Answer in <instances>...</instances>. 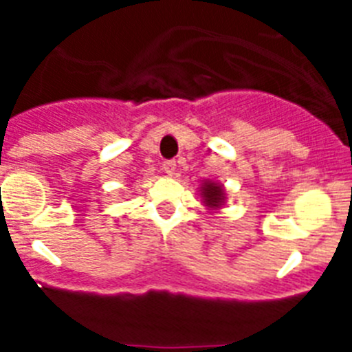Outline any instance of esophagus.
I'll use <instances>...</instances> for the list:
<instances>
[{
  "label": "esophagus",
  "mask_w": 352,
  "mask_h": 352,
  "mask_svg": "<svg viewBox=\"0 0 352 352\" xmlns=\"http://www.w3.org/2000/svg\"><path fill=\"white\" fill-rule=\"evenodd\" d=\"M162 169L166 170L167 174H174V170H176V160H166L162 164Z\"/></svg>",
  "instance_id": "34e87169"
}]
</instances>
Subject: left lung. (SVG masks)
<instances>
[{"label":"left lung","instance_id":"left-lung-1","mask_svg":"<svg viewBox=\"0 0 352 352\" xmlns=\"http://www.w3.org/2000/svg\"><path fill=\"white\" fill-rule=\"evenodd\" d=\"M203 197L204 203L211 208H219L222 203V188L213 183H204L203 186Z\"/></svg>","mask_w":352,"mask_h":352}]
</instances>
